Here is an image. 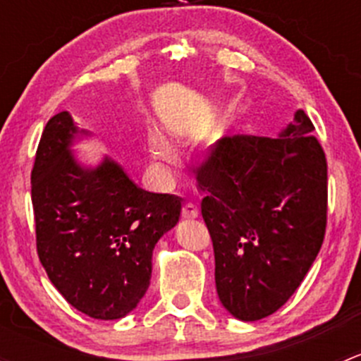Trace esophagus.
<instances>
[{"instance_id":"34e87169","label":"esophagus","mask_w":361,"mask_h":361,"mask_svg":"<svg viewBox=\"0 0 361 361\" xmlns=\"http://www.w3.org/2000/svg\"><path fill=\"white\" fill-rule=\"evenodd\" d=\"M181 214H183V218H197L199 209L195 204L187 202V204H183V207H181Z\"/></svg>"}]
</instances>
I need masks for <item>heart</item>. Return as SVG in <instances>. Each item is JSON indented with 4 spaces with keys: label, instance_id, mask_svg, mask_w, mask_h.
<instances>
[{
    "label": "heart",
    "instance_id": "b5f03b06",
    "mask_svg": "<svg viewBox=\"0 0 361 361\" xmlns=\"http://www.w3.org/2000/svg\"><path fill=\"white\" fill-rule=\"evenodd\" d=\"M148 148H150V154L155 162L162 164V166H173L176 162V148L160 133H150V136H148Z\"/></svg>",
    "mask_w": 361,
    "mask_h": 361
}]
</instances>
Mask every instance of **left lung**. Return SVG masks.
Masks as SVG:
<instances>
[{
    "instance_id": "obj_1",
    "label": "left lung",
    "mask_w": 361,
    "mask_h": 361,
    "mask_svg": "<svg viewBox=\"0 0 361 361\" xmlns=\"http://www.w3.org/2000/svg\"><path fill=\"white\" fill-rule=\"evenodd\" d=\"M304 111L278 137H221L195 169L221 304L243 322L278 311L325 239L326 157Z\"/></svg>"
}]
</instances>
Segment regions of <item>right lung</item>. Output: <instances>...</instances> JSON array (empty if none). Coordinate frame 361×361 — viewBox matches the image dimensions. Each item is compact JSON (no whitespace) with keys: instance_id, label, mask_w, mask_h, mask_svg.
<instances>
[{"instance_id":"add662e5","label":"right lung","mask_w":361,"mask_h":361,"mask_svg":"<svg viewBox=\"0 0 361 361\" xmlns=\"http://www.w3.org/2000/svg\"><path fill=\"white\" fill-rule=\"evenodd\" d=\"M76 133L68 111L43 129L31 171L36 251L73 307L118 319L147 293L152 253L178 224L181 199L141 190L110 159L96 169L76 164Z\"/></svg>"}]
</instances>
